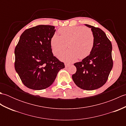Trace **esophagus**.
Wrapping results in <instances>:
<instances>
[{
  "label": "esophagus",
  "mask_w": 126,
  "mask_h": 126,
  "mask_svg": "<svg viewBox=\"0 0 126 126\" xmlns=\"http://www.w3.org/2000/svg\"><path fill=\"white\" fill-rule=\"evenodd\" d=\"M64 64H65V68L68 67V66H69V65H70L69 63H65Z\"/></svg>",
  "instance_id": "obj_1"
}]
</instances>
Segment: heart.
I'll use <instances>...</instances> for the list:
<instances>
[{"mask_svg": "<svg viewBox=\"0 0 126 126\" xmlns=\"http://www.w3.org/2000/svg\"><path fill=\"white\" fill-rule=\"evenodd\" d=\"M58 35L53 34L50 40L53 54L57 56L68 46L70 49L58 56L60 60L65 62H73L89 56L94 45V35L89 28L82 26H66L59 29Z\"/></svg>", "mask_w": 126, "mask_h": 126, "instance_id": "obj_1", "label": "heart"}]
</instances>
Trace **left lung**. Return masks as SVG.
Returning <instances> with one entry per match:
<instances>
[{
  "instance_id": "8db88e82",
  "label": "left lung",
  "mask_w": 126,
  "mask_h": 126,
  "mask_svg": "<svg viewBox=\"0 0 126 126\" xmlns=\"http://www.w3.org/2000/svg\"><path fill=\"white\" fill-rule=\"evenodd\" d=\"M94 35V45L90 54L74 64L76 72L72 79L77 87L86 90L100 88L106 83L113 68L112 45L101 29L85 24Z\"/></svg>"
}]
</instances>
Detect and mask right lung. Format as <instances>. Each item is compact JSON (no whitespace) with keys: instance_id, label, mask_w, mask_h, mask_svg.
Returning a JSON list of instances; mask_svg holds the SVG:
<instances>
[{"instance_id":"obj_1","label":"right lung","mask_w":126,"mask_h":126,"mask_svg":"<svg viewBox=\"0 0 126 126\" xmlns=\"http://www.w3.org/2000/svg\"><path fill=\"white\" fill-rule=\"evenodd\" d=\"M55 26L39 25L25 30L15 50V70L23 83L33 90L48 88L64 63L53 56L50 40Z\"/></svg>"}]
</instances>
